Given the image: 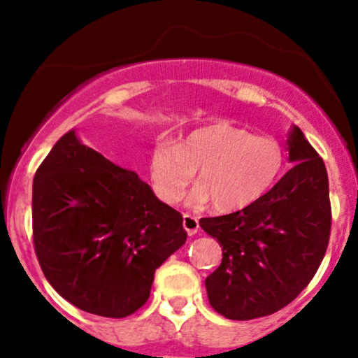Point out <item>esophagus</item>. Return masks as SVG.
I'll use <instances>...</instances> for the list:
<instances>
[{"mask_svg": "<svg viewBox=\"0 0 358 358\" xmlns=\"http://www.w3.org/2000/svg\"><path fill=\"white\" fill-rule=\"evenodd\" d=\"M182 224H184V229L187 231L189 234H195L199 231V218L194 217V215H189V213H184L182 217Z\"/></svg>", "mask_w": 358, "mask_h": 358, "instance_id": "1", "label": "esophagus"}]
</instances>
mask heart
Here are the masks:
<instances>
[{"mask_svg": "<svg viewBox=\"0 0 358 358\" xmlns=\"http://www.w3.org/2000/svg\"><path fill=\"white\" fill-rule=\"evenodd\" d=\"M283 164L285 151L275 138L218 120L190 130L178 141H156L150 176L156 195L174 203L197 168L199 184L189 194V202L212 200L220 212H231L267 194Z\"/></svg>", "mask_w": 358, "mask_h": 358, "instance_id": "1", "label": "heart"}]
</instances>
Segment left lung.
Wrapping results in <instances>:
<instances>
[{
    "label": "left lung",
    "instance_id": "8db88e82",
    "mask_svg": "<svg viewBox=\"0 0 358 358\" xmlns=\"http://www.w3.org/2000/svg\"><path fill=\"white\" fill-rule=\"evenodd\" d=\"M295 166L256 202L200 227L223 248L205 280L212 308L248 321L282 310L305 290L324 257L331 234L326 166L298 127L288 135Z\"/></svg>",
    "mask_w": 358,
    "mask_h": 358
}]
</instances>
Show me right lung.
Instances as JSON below:
<instances>
[{
    "instance_id": "1",
    "label": "right lung",
    "mask_w": 358,
    "mask_h": 358,
    "mask_svg": "<svg viewBox=\"0 0 358 358\" xmlns=\"http://www.w3.org/2000/svg\"><path fill=\"white\" fill-rule=\"evenodd\" d=\"M34 249L58 295L91 315L125 317L150 298L155 272L187 239L182 215L134 171L57 141L32 185Z\"/></svg>"
}]
</instances>
